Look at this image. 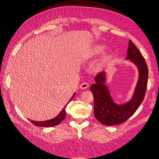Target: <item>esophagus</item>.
Segmentation results:
<instances>
[{
  "instance_id": "obj_1",
  "label": "esophagus",
  "mask_w": 159,
  "mask_h": 159,
  "mask_svg": "<svg viewBox=\"0 0 159 159\" xmlns=\"http://www.w3.org/2000/svg\"><path fill=\"white\" fill-rule=\"evenodd\" d=\"M89 87V84L87 83H83L81 85H80V88L82 89H85L87 88H88Z\"/></svg>"
}]
</instances>
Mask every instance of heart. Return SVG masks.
Wrapping results in <instances>:
<instances>
[{
  "instance_id": "heart-1",
  "label": "heart",
  "mask_w": 159,
  "mask_h": 159,
  "mask_svg": "<svg viewBox=\"0 0 159 159\" xmlns=\"http://www.w3.org/2000/svg\"><path fill=\"white\" fill-rule=\"evenodd\" d=\"M105 50V47L101 44H96L87 49L83 55V58L85 60H91L96 58L101 54H102Z\"/></svg>"
}]
</instances>
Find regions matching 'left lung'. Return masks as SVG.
<instances>
[{"label": "left lung", "mask_w": 159, "mask_h": 159, "mask_svg": "<svg viewBox=\"0 0 159 159\" xmlns=\"http://www.w3.org/2000/svg\"><path fill=\"white\" fill-rule=\"evenodd\" d=\"M126 59L134 63L139 70V80L134 94L129 102L123 104L114 102L107 85L106 74L99 72L95 77L96 83L91 86L94 98V116L101 124L107 126L120 124L126 121L137 111L143 102L148 85V69L139 50L129 40Z\"/></svg>", "instance_id": "obj_1"}]
</instances>
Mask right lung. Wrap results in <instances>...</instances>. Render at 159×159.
<instances>
[{
	"label": "right lung",
	"mask_w": 159,
	"mask_h": 159,
	"mask_svg": "<svg viewBox=\"0 0 159 159\" xmlns=\"http://www.w3.org/2000/svg\"><path fill=\"white\" fill-rule=\"evenodd\" d=\"M74 95H75V93H74L73 96L71 98V99L70 100L69 102L66 104V105L64 107V108L59 113L58 116L55 117V118H53V119H51V120H49L42 121H33V120H30L31 122H32L33 124L35 125V126H39V127H52V126H57V125L59 124L64 119H65V117L66 116V108L67 104H68V103L73 99V98L74 97Z\"/></svg>",
	"instance_id": "obj_1"
}]
</instances>
